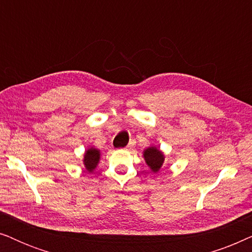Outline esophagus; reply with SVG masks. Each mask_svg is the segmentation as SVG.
Listing matches in <instances>:
<instances>
[{"mask_svg":"<svg viewBox=\"0 0 252 252\" xmlns=\"http://www.w3.org/2000/svg\"><path fill=\"white\" fill-rule=\"evenodd\" d=\"M134 146H135V141H130V142L127 144L126 149H133Z\"/></svg>","mask_w":252,"mask_h":252,"instance_id":"34e87169","label":"esophagus"}]
</instances>
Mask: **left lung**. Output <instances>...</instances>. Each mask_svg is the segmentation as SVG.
<instances>
[{
  "label": "left lung",
  "mask_w": 252,
  "mask_h": 252,
  "mask_svg": "<svg viewBox=\"0 0 252 252\" xmlns=\"http://www.w3.org/2000/svg\"><path fill=\"white\" fill-rule=\"evenodd\" d=\"M144 159L153 172H157L164 163V155L156 147H149L144 150Z\"/></svg>",
  "instance_id": "left-lung-1"
}]
</instances>
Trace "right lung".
<instances>
[{"label":"right lung","instance_id":"obj_1","mask_svg":"<svg viewBox=\"0 0 252 252\" xmlns=\"http://www.w3.org/2000/svg\"><path fill=\"white\" fill-rule=\"evenodd\" d=\"M99 150L95 149V148H91L85 153V157H84V164L86 166V170L89 172H93L95 170L96 165L98 164L99 160Z\"/></svg>","mask_w":252,"mask_h":252}]
</instances>
